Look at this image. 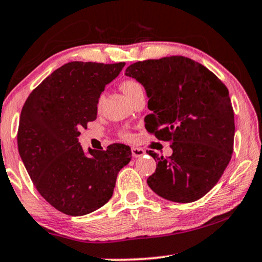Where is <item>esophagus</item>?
<instances>
[{
	"instance_id": "esophagus-1",
	"label": "esophagus",
	"mask_w": 262,
	"mask_h": 262,
	"mask_svg": "<svg viewBox=\"0 0 262 262\" xmlns=\"http://www.w3.org/2000/svg\"><path fill=\"white\" fill-rule=\"evenodd\" d=\"M144 154H145L144 148H140V147H132V156H133L134 158L141 157V156L144 155Z\"/></svg>"
}]
</instances>
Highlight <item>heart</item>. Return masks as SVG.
Returning a JSON list of instances; mask_svg holds the SVG:
<instances>
[{"label":"heart","instance_id":"b5f03b06","mask_svg":"<svg viewBox=\"0 0 262 262\" xmlns=\"http://www.w3.org/2000/svg\"><path fill=\"white\" fill-rule=\"evenodd\" d=\"M121 88H122V91L125 93V95L129 98L132 94H133V93L139 91V89H141L142 85L139 83L137 79L128 78V79H124V81L122 82ZM101 104H102V95H100L98 99V107H100ZM122 137H123L124 139H130L132 135L129 134L128 132H123V133H122Z\"/></svg>","mask_w":262,"mask_h":262}]
</instances>
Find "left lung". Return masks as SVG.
<instances>
[{
  "label": "left lung",
  "instance_id": "obj_1",
  "mask_svg": "<svg viewBox=\"0 0 262 262\" xmlns=\"http://www.w3.org/2000/svg\"><path fill=\"white\" fill-rule=\"evenodd\" d=\"M125 75L146 89L147 132L173 148L169 157L147 151L158 163L148 186L171 202L200 200L232 157L234 114L226 85L205 66L181 55L134 62Z\"/></svg>",
  "mask_w": 262,
  "mask_h": 262
}]
</instances>
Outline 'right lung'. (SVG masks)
I'll return each mask as SVG.
<instances>
[{
    "instance_id": "add662e5",
    "label": "right lung",
    "mask_w": 262,
    "mask_h": 262,
    "mask_svg": "<svg viewBox=\"0 0 262 262\" xmlns=\"http://www.w3.org/2000/svg\"><path fill=\"white\" fill-rule=\"evenodd\" d=\"M124 65L68 62L43 79L21 108L19 155L39 194L66 215L81 216L106 204L118 171L132 158L127 145L89 148L85 156L78 142L82 129L97 118L105 85Z\"/></svg>"
}]
</instances>
